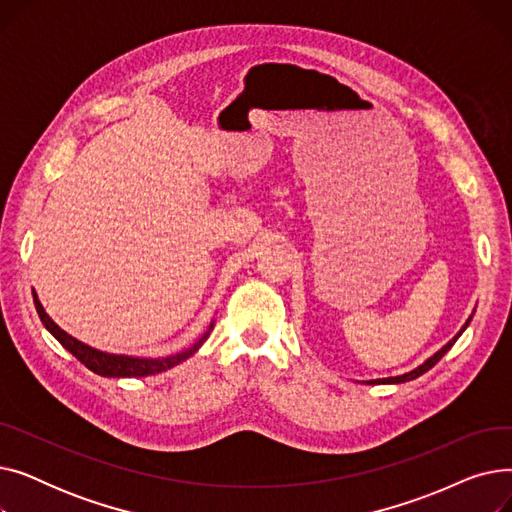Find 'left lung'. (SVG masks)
Instances as JSON below:
<instances>
[{"label":"left lung","instance_id":"8db88e82","mask_svg":"<svg viewBox=\"0 0 512 512\" xmlns=\"http://www.w3.org/2000/svg\"><path fill=\"white\" fill-rule=\"evenodd\" d=\"M469 321H471V317H469ZM469 321H467V324L463 326V330L459 332V334H456L446 346H442L440 348V351L434 355V357H429L423 365H419L417 369H413V371H409V373H405V375H396V378H384V380H373V382H369V384H402V382H411V380H415V378H419V375H423L425 371H429V369H432L448 351H450V346L456 342V340H459V336L465 332V328L469 326Z\"/></svg>","mask_w":512,"mask_h":512}]
</instances>
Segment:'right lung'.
Masks as SVG:
<instances>
[{"instance_id":"right-lung-1","label":"right lung","mask_w":512,"mask_h":512,"mask_svg":"<svg viewBox=\"0 0 512 512\" xmlns=\"http://www.w3.org/2000/svg\"><path fill=\"white\" fill-rule=\"evenodd\" d=\"M35 299V307L37 313L43 321V326L58 338V342L66 348L68 353H72L80 363H83L87 369H91L97 375H103V378H145V375H155L161 373L166 369H172L174 365L186 361L191 355H195L201 344L207 340L209 332H205L191 348H186V351L166 357V359H137V357H124V355H107L101 351H95V348L78 342L76 338L68 336L64 330H60L53 321L49 319V315L45 313V309L41 307L37 294H33Z\"/></svg>"}]
</instances>
